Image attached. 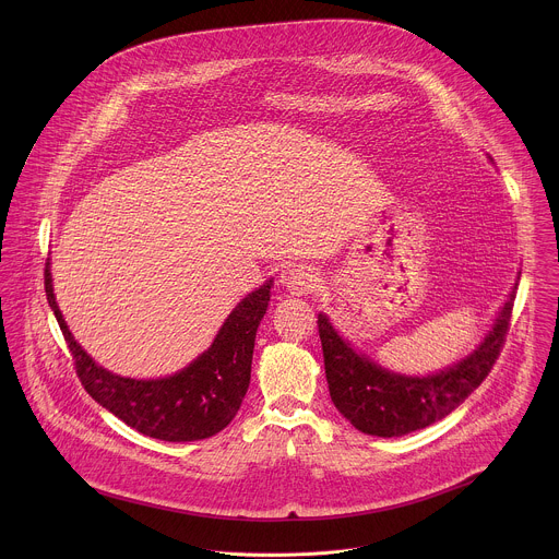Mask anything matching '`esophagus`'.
I'll use <instances>...</instances> for the list:
<instances>
[{
  "label": "esophagus",
  "instance_id": "esophagus-1",
  "mask_svg": "<svg viewBox=\"0 0 559 559\" xmlns=\"http://www.w3.org/2000/svg\"><path fill=\"white\" fill-rule=\"evenodd\" d=\"M319 282V275L312 269H306V266L293 269L286 275H282V284L293 297H308V295L317 293Z\"/></svg>",
  "mask_w": 559,
  "mask_h": 559
}]
</instances>
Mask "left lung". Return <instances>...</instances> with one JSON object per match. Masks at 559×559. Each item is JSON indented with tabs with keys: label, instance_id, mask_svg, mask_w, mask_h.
Instances as JSON below:
<instances>
[{
	"label": "left lung",
	"instance_id": "1",
	"mask_svg": "<svg viewBox=\"0 0 559 559\" xmlns=\"http://www.w3.org/2000/svg\"><path fill=\"white\" fill-rule=\"evenodd\" d=\"M516 288L519 277L476 350L439 372L421 377L400 374L379 366L368 355L355 350L329 317L320 312L324 374L335 408L357 430L385 439L408 435L443 419L488 377L506 342Z\"/></svg>",
	"mask_w": 559,
	"mask_h": 559
}]
</instances>
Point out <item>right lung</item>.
I'll return each mask as SVG.
<instances>
[{
  "label": "right lung",
  "instance_id": "add662e5",
  "mask_svg": "<svg viewBox=\"0 0 559 559\" xmlns=\"http://www.w3.org/2000/svg\"><path fill=\"white\" fill-rule=\"evenodd\" d=\"M271 286L273 280H266L240 299L213 344L187 368L163 379H131L98 366L81 348L58 308L49 262L45 269L47 301L71 348L85 392L138 432L171 443L209 439L235 419L249 388L255 331L266 314Z\"/></svg>",
  "mask_w": 559,
  "mask_h": 559
}]
</instances>
